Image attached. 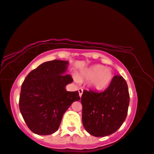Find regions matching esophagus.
<instances>
[{"label": "esophagus", "instance_id": "esophagus-1", "mask_svg": "<svg viewBox=\"0 0 154 154\" xmlns=\"http://www.w3.org/2000/svg\"><path fill=\"white\" fill-rule=\"evenodd\" d=\"M78 91H79V95L80 97H82V94H83V89H82V88H79V89H78Z\"/></svg>", "mask_w": 154, "mask_h": 154}]
</instances>
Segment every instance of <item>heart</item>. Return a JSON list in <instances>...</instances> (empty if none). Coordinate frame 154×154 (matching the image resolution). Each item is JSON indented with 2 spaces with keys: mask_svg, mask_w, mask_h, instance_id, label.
<instances>
[{
  "mask_svg": "<svg viewBox=\"0 0 154 154\" xmlns=\"http://www.w3.org/2000/svg\"><path fill=\"white\" fill-rule=\"evenodd\" d=\"M91 79V86L95 89H102L112 81V71L101 65H94L83 71L79 77V79Z\"/></svg>",
  "mask_w": 154,
  "mask_h": 154,
  "instance_id": "obj_1",
  "label": "heart"
}]
</instances>
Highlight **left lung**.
<instances>
[{
    "label": "left lung",
    "mask_w": 154,
    "mask_h": 154,
    "mask_svg": "<svg viewBox=\"0 0 154 154\" xmlns=\"http://www.w3.org/2000/svg\"><path fill=\"white\" fill-rule=\"evenodd\" d=\"M129 102L127 83L121 75L112 78L103 91L84 90L81 103L84 128L95 137L115 133L125 120Z\"/></svg>",
    "instance_id": "1"
}]
</instances>
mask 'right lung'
<instances>
[{"instance_id":"right-lung-1","label":"right lung","mask_w":154,"mask_h":154,"mask_svg":"<svg viewBox=\"0 0 154 154\" xmlns=\"http://www.w3.org/2000/svg\"><path fill=\"white\" fill-rule=\"evenodd\" d=\"M68 62L54 60L43 63L32 70L21 85L19 109L33 133L51 135L58 131L65 112L73 102L80 100L78 91H67L73 82L64 75Z\"/></svg>"}]
</instances>
